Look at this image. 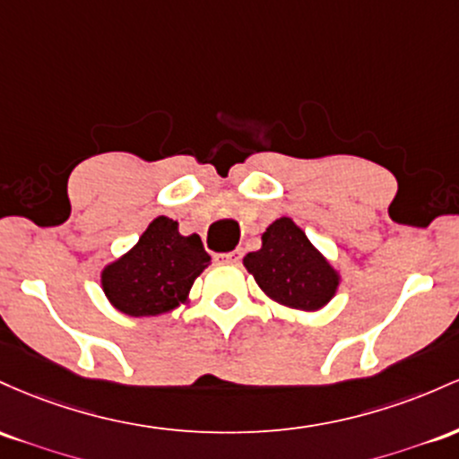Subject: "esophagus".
Here are the masks:
<instances>
[{
  "mask_svg": "<svg viewBox=\"0 0 459 459\" xmlns=\"http://www.w3.org/2000/svg\"><path fill=\"white\" fill-rule=\"evenodd\" d=\"M221 257H223L225 262H231V264H238L240 257H243V251L236 249V251H230V254H223Z\"/></svg>",
  "mask_w": 459,
  "mask_h": 459,
  "instance_id": "obj_1",
  "label": "esophagus"
}]
</instances>
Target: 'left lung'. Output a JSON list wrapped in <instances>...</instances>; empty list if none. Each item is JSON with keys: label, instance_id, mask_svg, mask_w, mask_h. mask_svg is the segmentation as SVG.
<instances>
[{"label": "left lung", "instance_id": "obj_1", "mask_svg": "<svg viewBox=\"0 0 459 459\" xmlns=\"http://www.w3.org/2000/svg\"><path fill=\"white\" fill-rule=\"evenodd\" d=\"M245 269L271 301L316 312L336 297L341 273L310 243L290 216H280L262 234V247L243 257Z\"/></svg>", "mask_w": 459, "mask_h": 459}]
</instances>
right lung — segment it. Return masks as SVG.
<instances>
[{
  "label": "right lung",
  "instance_id": "obj_1",
  "mask_svg": "<svg viewBox=\"0 0 459 459\" xmlns=\"http://www.w3.org/2000/svg\"><path fill=\"white\" fill-rule=\"evenodd\" d=\"M208 264L197 234H179L178 221L156 216L130 251L101 269V290L127 316H160L188 303L190 288Z\"/></svg>",
  "mask_w": 459,
  "mask_h": 459
}]
</instances>
